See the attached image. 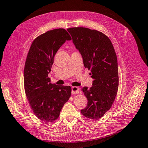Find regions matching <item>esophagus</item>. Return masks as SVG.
<instances>
[{
  "label": "esophagus",
  "instance_id": "34e87169",
  "mask_svg": "<svg viewBox=\"0 0 148 148\" xmlns=\"http://www.w3.org/2000/svg\"><path fill=\"white\" fill-rule=\"evenodd\" d=\"M79 92V89L78 87H75V86L72 87V94H78Z\"/></svg>",
  "mask_w": 148,
  "mask_h": 148
}]
</instances>
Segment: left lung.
Returning <instances> with one entry per match:
<instances>
[{"label":"left lung","mask_w":148,"mask_h":148,"mask_svg":"<svg viewBox=\"0 0 148 148\" xmlns=\"http://www.w3.org/2000/svg\"><path fill=\"white\" fill-rule=\"evenodd\" d=\"M67 31L93 79L91 88L84 87L81 90L88 105L81 112L90 119H98L110 109L118 90L116 52L111 40L103 32L86 27H71Z\"/></svg>","instance_id":"left-lung-1"}]
</instances>
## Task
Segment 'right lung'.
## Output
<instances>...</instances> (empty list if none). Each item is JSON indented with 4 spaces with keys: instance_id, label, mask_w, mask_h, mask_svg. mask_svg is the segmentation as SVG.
Returning a JSON list of instances; mask_svg holds the SVG:
<instances>
[{
    "instance_id": "1",
    "label": "right lung",
    "mask_w": 148,
    "mask_h": 148,
    "mask_svg": "<svg viewBox=\"0 0 148 148\" xmlns=\"http://www.w3.org/2000/svg\"><path fill=\"white\" fill-rule=\"evenodd\" d=\"M71 39L64 29H53L36 37L28 52L24 73L25 92L34 114L44 122L58 119L71 97V87L51 84L48 74L56 52Z\"/></svg>"
}]
</instances>
